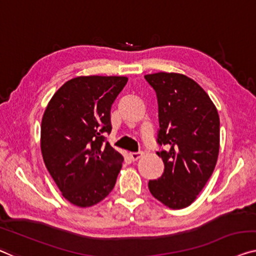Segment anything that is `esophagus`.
<instances>
[{
  "label": "esophagus",
  "instance_id": "1",
  "mask_svg": "<svg viewBox=\"0 0 256 256\" xmlns=\"http://www.w3.org/2000/svg\"><path fill=\"white\" fill-rule=\"evenodd\" d=\"M144 154L141 152H130V158L132 160V161H138V160Z\"/></svg>",
  "mask_w": 256,
  "mask_h": 256
}]
</instances>
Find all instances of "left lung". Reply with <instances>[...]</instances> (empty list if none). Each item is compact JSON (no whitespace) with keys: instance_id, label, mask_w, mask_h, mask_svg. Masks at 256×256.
<instances>
[{"instance_id":"8db88e82","label":"left lung","mask_w":256,"mask_h":256,"mask_svg":"<svg viewBox=\"0 0 256 256\" xmlns=\"http://www.w3.org/2000/svg\"><path fill=\"white\" fill-rule=\"evenodd\" d=\"M158 102V142L166 150L164 172L150 180L152 196L170 209L188 207L215 169L220 152V116L204 90L176 72L146 74Z\"/></svg>"}]
</instances>
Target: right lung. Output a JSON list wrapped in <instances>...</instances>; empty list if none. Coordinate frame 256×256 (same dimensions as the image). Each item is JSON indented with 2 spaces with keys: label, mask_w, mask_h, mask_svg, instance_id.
Wrapping results in <instances>:
<instances>
[{
  "label": "right lung",
  "mask_w": 256,
  "mask_h": 256,
  "mask_svg": "<svg viewBox=\"0 0 256 256\" xmlns=\"http://www.w3.org/2000/svg\"><path fill=\"white\" fill-rule=\"evenodd\" d=\"M128 82L124 76H80L48 102L41 122L44 166L62 196L77 207L98 204L112 192L124 158L104 133L110 109Z\"/></svg>",
  "instance_id": "obj_1"
}]
</instances>
